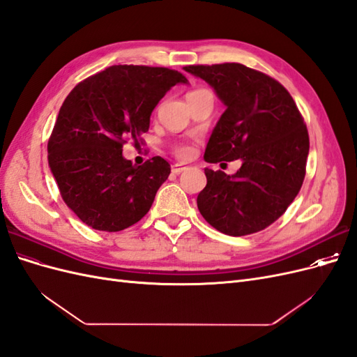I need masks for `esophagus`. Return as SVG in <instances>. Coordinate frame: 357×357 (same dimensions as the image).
<instances>
[{"label": "esophagus", "mask_w": 357, "mask_h": 357, "mask_svg": "<svg viewBox=\"0 0 357 357\" xmlns=\"http://www.w3.org/2000/svg\"><path fill=\"white\" fill-rule=\"evenodd\" d=\"M185 169H188V168H186V167H183L181 164H174V165L171 167V171L174 172V174H180V172H183Z\"/></svg>", "instance_id": "esophagus-1"}]
</instances>
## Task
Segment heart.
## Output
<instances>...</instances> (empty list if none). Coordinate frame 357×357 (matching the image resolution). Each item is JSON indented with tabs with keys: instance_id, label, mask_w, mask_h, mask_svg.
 Masks as SVG:
<instances>
[{
	"instance_id": "obj_1",
	"label": "heart",
	"mask_w": 357,
	"mask_h": 357,
	"mask_svg": "<svg viewBox=\"0 0 357 357\" xmlns=\"http://www.w3.org/2000/svg\"><path fill=\"white\" fill-rule=\"evenodd\" d=\"M190 147L189 146H178L177 149H176V153H177V156H180V158H188L189 155H190Z\"/></svg>"
}]
</instances>
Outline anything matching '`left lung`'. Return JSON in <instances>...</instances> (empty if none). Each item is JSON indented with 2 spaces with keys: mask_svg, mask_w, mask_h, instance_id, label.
I'll return each mask as SVG.
<instances>
[{
  "mask_svg": "<svg viewBox=\"0 0 357 357\" xmlns=\"http://www.w3.org/2000/svg\"><path fill=\"white\" fill-rule=\"evenodd\" d=\"M207 82L226 107L210 135V164L241 159L232 176L205 168L198 210L213 228L243 236L282 215L302 186L308 131L290 93L269 75L241 63L183 68Z\"/></svg>",
  "mask_w": 357,
  "mask_h": 357,
  "instance_id": "obj_1",
  "label": "left lung"
}]
</instances>
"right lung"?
Wrapping results in <instances>:
<instances>
[{"label":"right lung","instance_id":"1","mask_svg":"<svg viewBox=\"0 0 357 357\" xmlns=\"http://www.w3.org/2000/svg\"><path fill=\"white\" fill-rule=\"evenodd\" d=\"M181 73L162 67L113 66L80 82L63 101L50 135L49 167L62 199L96 231L117 232L142 220L171 167L155 156L135 167L123 158L126 138L138 143L150 116Z\"/></svg>","mask_w":357,"mask_h":357}]
</instances>
